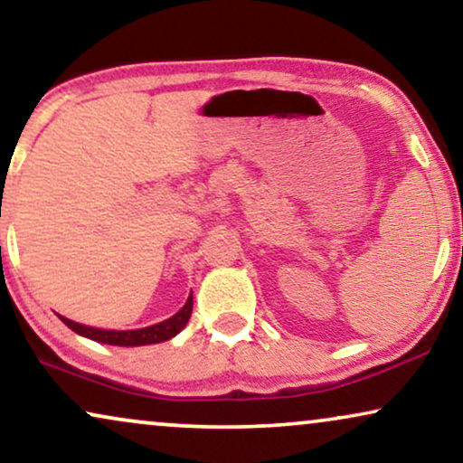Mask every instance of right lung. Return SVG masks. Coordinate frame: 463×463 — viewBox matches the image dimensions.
Instances as JSON below:
<instances>
[{
  "label": "right lung",
  "mask_w": 463,
  "mask_h": 463,
  "mask_svg": "<svg viewBox=\"0 0 463 463\" xmlns=\"http://www.w3.org/2000/svg\"><path fill=\"white\" fill-rule=\"evenodd\" d=\"M192 307H194V295H189V299L183 309H179L173 318L157 322L154 326H145V328H137V331H103V328H92V326H84L78 325V322L62 318L65 325L75 331L78 335H84V337L99 341V344H109V345H149V344H162V341H168L170 337H175L176 333L183 331V326L187 325L189 316H192Z\"/></svg>",
  "instance_id": "right-lung-1"
}]
</instances>
